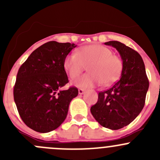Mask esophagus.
<instances>
[{"label": "esophagus", "instance_id": "34e87169", "mask_svg": "<svg viewBox=\"0 0 160 160\" xmlns=\"http://www.w3.org/2000/svg\"><path fill=\"white\" fill-rule=\"evenodd\" d=\"M78 93H79V94H80V95L83 94V93H84V90H83V89H79V90H78Z\"/></svg>", "mask_w": 160, "mask_h": 160}]
</instances>
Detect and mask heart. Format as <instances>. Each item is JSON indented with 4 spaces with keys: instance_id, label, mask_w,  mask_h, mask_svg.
I'll return each mask as SVG.
<instances>
[{
    "instance_id": "heart-1",
    "label": "heart",
    "mask_w": 160,
    "mask_h": 160,
    "mask_svg": "<svg viewBox=\"0 0 160 160\" xmlns=\"http://www.w3.org/2000/svg\"><path fill=\"white\" fill-rule=\"evenodd\" d=\"M88 66L89 73L77 77L72 83L83 89L101 84L109 86L117 81L122 74V59L112 50L99 44L83 46L77 53H70L63 61V69L71 79L77 77Z\"/></svg>"
}]
</instances>
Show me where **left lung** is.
Listing matches in <instances>:
<instances>
[{"label":"left lung","mask_w":160,"mask_h":160,"mask_svg":"<svg viewBox=\"0 0 160 160\" xmlns=\"http://www.w3.org/2000/svg\"><path fill=\"white\" fill-rule=\"evenodd\" d=\"M104 44L117 49L123 68L120 80L98 93V102L90 108V112L101 126L118 130L129 125L140 114L149 83L142 58L136 51L118 41Z\"/></svg>","instance_id":"8db88e82"}]
</instances>
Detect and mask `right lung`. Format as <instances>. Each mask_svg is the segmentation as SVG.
<instances>
[{
  "label": "right lung",
  "instance_id": "obj_1",
  "mask_svg": "<svg viewBox=\"0 0 160 160\" xmlns=\"http://www.w3.org/2000/svg\"><path fill=\"white\" fill-rule=\"evenodd\" d=\"M76 46L70 42H46L32 52L19 68L14 102L22 121L35 132L46 133L60 126L70 101L78 95L77 88L61 90L69 82L63 61Z\"/></svg>",
  "mask_w": 160,
  "mask_h": 160
}]
</instances>
